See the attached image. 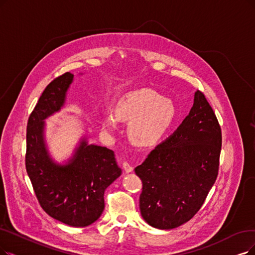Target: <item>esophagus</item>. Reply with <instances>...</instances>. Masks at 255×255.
<instances>
[{
  "label": "esophagus",
  "mask_w": 255,
  "mask_h": 255,
  "mask_svg": "<svg viewBox=\"0 0 255 255\" xmlns=\"http://www.w3.org/2000/svg\"><path fill=\"white\" fill-rule=\"evenodd\" d=\"M122 165H124L125 171L127 172V174H128V172H131V171H133V169H134L133 166L129 165L128 162H124V163H122Z\"/></svg>",
  "instance_id": "obj_1"
}]
</instances>
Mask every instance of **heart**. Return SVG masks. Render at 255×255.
Returning a JSON list of instances; mask_svg holds the SVG:
<instances>
[{"label": "heart", "mask_w": 255, "mask_h": 255, "mask_svg": "<svg viewBox=\"0 0 255 255\" xmlns=\"http://www.w3.org/2000/svg\"><path fill=\"white\" fill-rule=\"evenodd\" d=\"M176 117L174 104L150 89H141L121 98L114 115H107L104 126L117 127L118 120L130 122V140L140 146H149L166 133Z\"/></svg>", "instance_id": "heart-1"}]
</instances>
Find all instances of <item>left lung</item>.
I'll return each mask as SVG.
<instances>
[{"label":"left lung","mask_w":255,"mask_h":255,"mask_svg":"<svg viewBox=\"0 0 255 255\" xmlns=\"http://www.w3.org/2000/svg\"><path fill=\"white\" fill-rule=\"evenodd\" d=\"M221 146L218 119L197 91L182 124L135 168L142 181L140 212L148 225L174 229L196 215L217 180Z\"/></svg>","instance_id":"8db88e82"}]
</instances>
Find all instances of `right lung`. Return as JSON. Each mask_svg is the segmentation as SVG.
<instances>
[{
    "label": "right lung",
    "mask_w": 255,
    "mask_h": 255,
    "mask_svg": "<svg viewBox=\"0 0 255 255\" xmlns=\"http://www.w3.org/2000/svg\"><path fill=\"white\" fill-rule=\"evenodd\" d=\"M74 75L67 72L47 86L27 125L26 169L40 206L66 225L86 227L105 209L106 189L121 175L114 151L90 144L83 136L66 163L51 157L45 138V120L65 106Z\"/></svg>",
    "instance_id": "right-lung-1"
}]
</instances>
